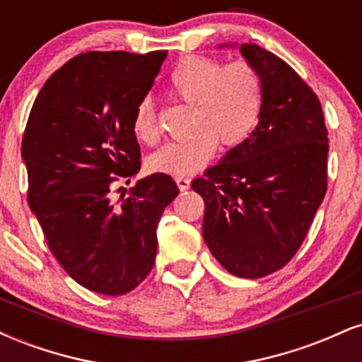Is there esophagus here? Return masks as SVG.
<instances>
[{"label": "esophagus", "instance_id": "obj_1", "mask_svg": "<svg viewBox=\"0 0 362 362\" xmlns=\"http://www.w3.org/2000/svg\"><path fill=\"white\" fill-rule=\"evenodd\" d=\"M175 182L180 190H187L190 187V178H187V177H175Z\"/></svg>", "mask_w": 362, "mask_h": 362}]
</instances>
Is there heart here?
Masks as SVG:
<instances>
[{"label":"heart","instance_id":"1","mask_svg":"<svg viewBox=\"0 0 362 362\" xmlns=\"http://www.w3.org/2000/svg\"><path fill=\"white\" fill-rule=\"evenodd\" d=\"M168 88L187 103H194V136L165 144L149 156L156 172L184 177L204 168L218 151L243 143L255 129L262 112L264 86L259 71L247 62H221L202 56H187L173 68ZM132 131L144 143H156L160 129L151 98L138 103Z\"/></svg>","mask_w":362,"mask_h":362}]
</instances>
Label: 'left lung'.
I'll list each match as a JSON object with an SVG mask.
<instances>
[{"label": "left lung", "instance_id": "8db88e82", "mask_svg": "<svg viewBox=\"0 0 362 362\" xmlns=\"http://www.w3.org/2000/svg\"><path fill=\"white\" fill-rule=\"evenodd\" d=\"M240 54L262 78L259 124L192 189L204 199L202 236L216 260L257 279L284 267L308 233L327 192L328 138L317 95L288 62L257 44Z\"/></svg>", "mask_w": 362, "mask_h": 362}]
</instances>
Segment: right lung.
Here are the masks:
<instances>
[{
	"label": "right lung",
	"mask_w": 362,
	"mask_h": 362,
	"mask_svg": "<svg viewBox=\"0 0 362 362\" xmlns=\"http://www.w3.org/2000/svg\"><path fill=\"white\" fill-rule=\"evenodd\" d=\"M165 57L80 54L45 81L25 127L28 206L49 248L78 284L107 296L129 293L151 271L158 223L178 194L172 177L153 173L120 204L110 195L112 175L139 172L132 117Z\"/></svg>",
	"instance_id": "obj_1"
}]
</instances>
